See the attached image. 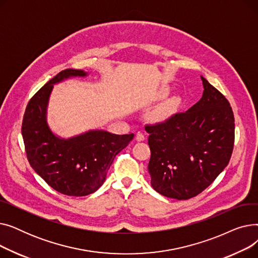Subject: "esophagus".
<instances>
[{"label": "esophagus", "instance_id": "1", "mask_svg": "<svg viewBox=\"0 0 258 258\" xmlns=\"http://www.w3.org/2000/svg\"><path fill=\"white\" fill-rule=\"evenodd\" d=\"M136 139L138 141H143L145 139V134L142 133V132H138L137 135H136Z\"/></svg>", "mask_w": 258, "mask_h": 258}]
</instances>
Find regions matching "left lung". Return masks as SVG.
Segmentation results:
<instances>
[{"mask_svg":"<svg viewBox=\"0 0 258 258\" xmlns=\"http://www.w3.org/2000/svg\"><path fill=\"white\" fill-rule=\"evenodd\" d=\"M201 78L204 92L195 105L145 125L150 134L151 184L167 198L198 196L224 170L232 155V107L219 90Z\"/></svg>","mask_w":258,"mask_h":258,"instance_id":"1","label":"left lung"}]
</instances>
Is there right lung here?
Returning a JSON list of instances; mask_svg holds the SVG:
<instances>
[{
	"mask_svg": "<svg viewBox=\"0 0 258 258\" xmlns=\"http://www.w3.org/2000/svg\"><path fill=\"white\" fill-rule=\"evenodd\" d=\"M83 70L67 69L40 88L27 104L22 135L31 167L49 186L70 197L93 194L103 184L108 168L133 140L134 134L115 135L90 131L61 139L47 123V105L53 85L74 76H86Z\"/></svg>",
	"mask_w": 258,
	"mask_h": 258,
	"instance_id": "right-lung-1",
	"label": "right lung"
}]
</instances>
